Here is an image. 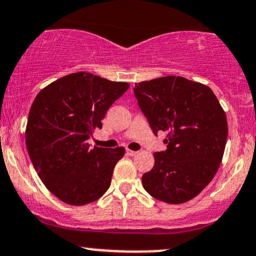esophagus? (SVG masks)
<instances>
[{"mask_svg":"<svg viewBox=\"0 0 256 256\" xmlns=\"http://www.w3.org/2000/svg\"><path fill=\"white\" fill-rule=\"evenodd\" d=\"M126 154H128V156H137V154H138V152H136V150H126Z\"/></svg>","mask_w":256,"mask_h":256,"instance_id":"esophagus-1","label":"esophagus"}]
</instances>
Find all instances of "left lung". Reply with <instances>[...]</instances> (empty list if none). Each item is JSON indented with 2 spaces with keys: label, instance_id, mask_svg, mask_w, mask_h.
I'll use <instances>...</instances> for the list:
<instances>
[{
  "label": "left lung",
  "instance_id": "obj_1",
  "mask_svg": "<svg viewBox=\"0 0 256 256\" xmlns=\"http://www.w3.org/2000/svg\"><path fill=\"white\" fill-rule=\"evenodd\" d=\"M134 92L154 134L166 132V150L153 154L143 188L164 203H186L220 166L228 134L226 113L210 87L182 76L142 81Z\"/></svg>",
  "mask_w": 256,
  "mask_h": 256
}]
</instances>
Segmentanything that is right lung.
I'll return each mask as SVG.
<instances>
[{"label": "right lung", "mask_w": 256, "mask_h": 256, "mask_svg": "<svg viewBox=\"0 0 256 256\" xmlns=\"http://www.w3.org/2000/svg\"><path fill=\"white\" fill-rule=\"evenodd\" d=\"M128 86L78 72L50 82L34 100L25 128L28 153L47 190L64 203H92L110 186L125 148L91 150L87 140Z\"/></svg>", "instance_id": "right-lung-1"}]
</instances>
